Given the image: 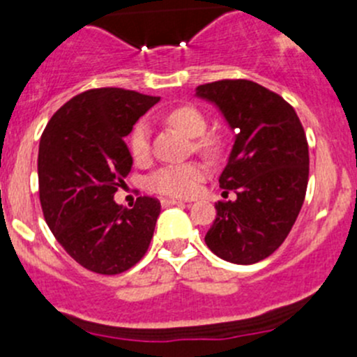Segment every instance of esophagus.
<instances>
[{"mask_svg":"<svg viewBox=\"0 0 357 357\" xmlns=\"http://www.w3.org/2000/svg\"><path fill=\"white\" fill-rule=\"evenodd\" d=\"M160 204L162 207H172V205H185V202L174 200V199H162Z\"/></svg>","mask_w":357,"mask_h":357,"instance_id":"1","label":"esophagus"}]
</instances>
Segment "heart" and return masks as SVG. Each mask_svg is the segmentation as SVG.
<instances>
[{
    "label": "heart",
    "instance_id": "b5f03b06",
    "mask_svg": "<svg viewBox=\"0 0 357 357\" xmlns=\"http://www.w3.org/2000/svg\"><path fill=\"white\" fill-rule=\"evenodd\" d=\"M167 122L174 126L176 129L186 135L188 138L197 139L195 149L200 150L205 155L214 157L221 150V142L215 136H202L207 129V119L202 112L193 105L176 107L167 114ZM129 152L135 160L142 162L149 157L150 145V129L145 121H139L132 128L131 135L128 138ZM205 178V169L199 162H186L179 165H165L157 169L149 179L150 188L155 190L160 195L176 197V199H186V197L195 195L199 190L202 179Z\"/></svg>",
    "mask_w": 357,
    "mask_h": 357
}]
</instances>
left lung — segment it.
Masks as SVG:
<instances>
[{
    "label": "left lung",
    "mask_w": 357,
    "mask_h": 357,
    "mask_svg": "<svg viewBox=\"0 0 357 357\" xmlns=\"http://www.w3.org/2000/svg\"><path fill=\"white\" fill-rule=\"evenodd\" d=\"M235 132L219 176L222 197L205 243L233 264H255L287 238L304 204L309 149L304 128L280 95L247 79H225L197 88Z\"/></svg>",
    "instance_id": "left-lung-1"
}]
</instances>
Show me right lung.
<instances>
[{
  "instance_id": "obj_1",
  "label": "right lung",
  "mask_w": 357,
  "mask_h": 357,
  "mask_svg": "<svg viewBox=\"0 0 357 357\" xmlns=\"http://www.w3.org/2000/svg\"><path fill=\"white\" fill-rule=\"evenodd\" d=\"M158 100L121 88L89 89L60 107L43 131V214L56 242L93 273H124L149 250L160 202L139 197L128 208L114 195L132 167L124 138Z\"/></svg>"
}]
</instances>
